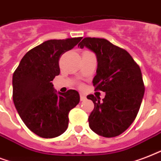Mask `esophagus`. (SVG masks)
<instances>
[{
    "mask_svg": "<svg viewBox=\"0 0 161 161\" xmlns=\"http://www.w3.org/2000/svg\"><path fill=\"white\" fill-rule=\"evenodd\" d=\"M80 101H85L86 99V96H84V95H82V94L80 95Z\"/></svg>",
    "mask_w": 161,
    "mask_h": 161,
    "instance_id": "esophagus-1",
    "label": "esophagus"
}]
</instances>
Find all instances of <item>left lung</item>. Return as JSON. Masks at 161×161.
<instances>
[{"label": "left lung", "mask_w": 161, "mask_h": 161, "mask_svg": "<svg viewBox=\"0 0 161 161\" xmlns=\"http://www.w3.org/2000/svg\"><path fill=\"white\" fill-rule=\"evenodd\" d=\"M78 47H86L97 56L92 83L96 90L106 93L103 102L93 95L87 96L94 103L88 118L90 128L100 136H118L134 121L144 97L140 68L127 51L104 38H85Z\"/></svg>", "instance_id": "left-lung-1"}]
</instances>
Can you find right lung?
I'll list each match as a JSON object with an SVG mask.
<instances>
[{"instance_id":"right-lung-1","label":"right lung","mask_w":161,"mask_h":161,"mask_svg":"<svg viewBox=\"0 0 161 161\" xmlns=\"http://www.w3.org/2000/svg\"><path fill=\"white\" fill-rule=\"evenodd\" d=\"M82 38L51 39L27 52L12 76L13 103L25 125L38 136L51 139L65 132L69 111L80 102L75 90L57 92L52 80L59 75L58 60Z\"/></svg>"}]
</instances>
